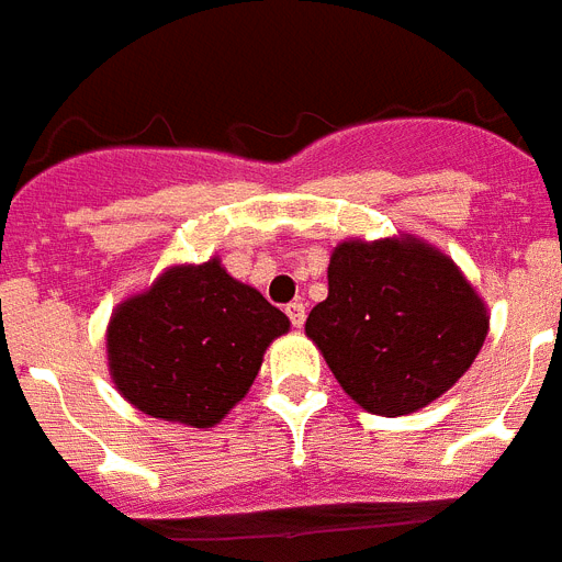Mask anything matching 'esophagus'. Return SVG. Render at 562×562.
<instances>
[{
  "label": "esophagus",
  "mask_w": 562,
  "mask_h": 562,
  "mask_svg": "<svg viewBox=\"0 0 562 562\" xmlns=\"http://www.w3.org/2000/svg\"><path fill=\"white\" fill-rule=\"evenodd\" d=\"M286 316H290L293 327H302L304 325V304L302 302L286 304Z\"/></svg>",
  "instance_id": "obj_1"
}]
</instances>
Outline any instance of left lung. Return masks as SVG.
<instances>
[{"instance_id":"left-lung-1","label":"left lung","mask_w":562,"mask_h":562,"mask_svg":"<svg viewBox=\"0 0 562 562\" xmlns=\"http://www.w3.org/2000/svg\"><path fill=\"white\" fill-rule=\"evenodd\" d=\"M487 330V304L459 263L415 235L336 244L327 299L304 325L342 392L383 417L417 412L450 392Z\"/></svg>"}]
</instances>
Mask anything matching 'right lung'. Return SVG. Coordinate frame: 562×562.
Masks as SVG:
<instances>
[{
    "label": "right lung",
    "mask_w": 562,
    "mask_h": 562,
    "mask_svg": "<svg viewBox=\"0 0 562 562\" xmlns=\"http://www.w3.org/2000/svg\"><path fill=\"white\" fill-rule=\"evenodd\" d=\"M290 318L220 258L170 263L115 304L106 366L130 406L170 424L211 429L244 401L263 353Z\"/></svg>",
    "instance_id": "right-lung-1"
}]
</instances>
